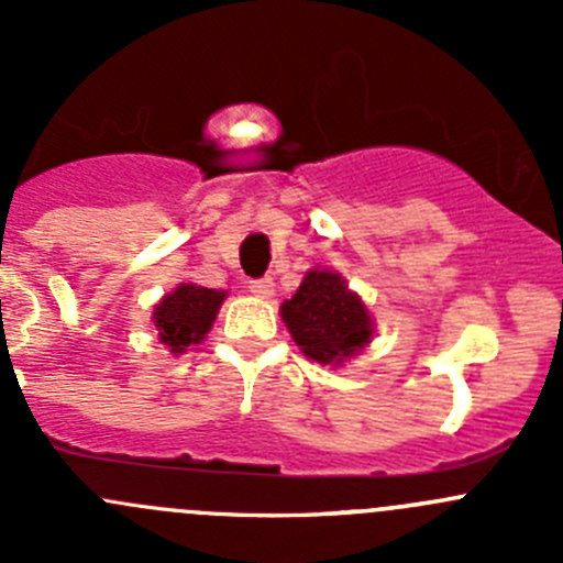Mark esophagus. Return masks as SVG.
<instances>
[{"label":"esophagus","mask_w":563,"mask_h":563,"mask_svg":"<svg viewBox=\"0 0 563 563\" xmlns=\"http://www.w3.org/2000/svg\"><path fill=\"white\" fill-rule=\"evenodd\" d=\"M247 288L250 294H255V297L261 299H269L272 294H275V283H272V277H255V280H247Z\"/></svg>","instance_id":"1"}]
</instances>
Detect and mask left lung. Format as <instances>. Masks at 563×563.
I'll return each instance as SVG.
<instances>
[{"instance_id": "8db88e82", "label": "left lung", "mask_w": 563, "mask_h": 563, "mask_svg": "<svg viewBox=\"0 0 563 563\" xmlns=\"http://www.w3.org/2000/svg\"><path fill=\"white\" fill-rule=\"evenodd\" d=\"M288 332L305 356L321 365H338L373 338L367 308L334 272H308L299 291L280 308Z\"/></svg>"}]
</instances>
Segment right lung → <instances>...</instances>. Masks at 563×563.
Masks as SVG:
<instances>
[{"mask_svg": "<svg viewBox=\"0 0 563 563\" xmlns=\"http://www.w3.org/2000/svg\"><path fill=\"white\" fill-rule=\"evenodd\" d=\"M223 297V291L181 283L176 291L163 297V302L155 308V327L161 329L163 343L174 354H185L187 345L201 343L203 334L212 327L214 316H218Z\"/></svg>", "mask_w": 563, "mask_h": 563, "instance_id": "1", "label": "right lung"}]
</instances>
